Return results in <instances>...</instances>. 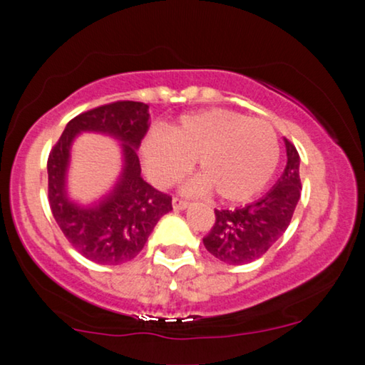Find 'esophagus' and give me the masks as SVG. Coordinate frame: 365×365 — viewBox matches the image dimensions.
Returning a JSON list of instances; mask_svg holds the SVG:
<instances>
[{"label": "esophagus", "instance_id": "obj_1", "mask_svg": "<svg viewBox=\"0 0 365 365\" xmlns=\"http://www.w3.org/2000/svg\"><path fill=\"white\" fill-rule=\"evenodd\" d=\"M172 203H173V207H175V210H185V207L188 206V201L180 198V196H173Z\"/></svg>", "mask_w": 365, "mask_h": 365}]
</instances>
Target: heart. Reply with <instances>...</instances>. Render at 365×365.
Masks as SVG:
<instances>
[{
  "label": "heart",
  "instance_id": "1",
  "mask_svg": "<svg viewBox=\"0 0 365 365\" xmlns=\"http://www.w3.org/2000/svg\"><path fill=\"white\" fill-rule=\"evenodd\" d=\"M141 158L148 177L159 187L180 180L196 159L200 178L193 188H212L222 201L240 203L271 180L279 160V143L269 121L229 108H210L185 115L170 135L148 133Z\"/></svg>",
  "mask_w": 365,
  "mask_h": 365
}]
</instances>
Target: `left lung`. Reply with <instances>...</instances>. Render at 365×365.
Returning a JSON list of instances; mask_svg holds the SVG:
<instances>
[{
	"label": "left lung",
	"mask_w": 365,
	"mask_h": 365,
	"mask_svg": "<svg viewBox=\"0 0 365 365\" xmlns=\"http://www.w3.org/2000/svg\"><path fill=\"white\" fill-rule=\"evenodd\" d=\"M286 169L273 188L262 198L235 210H214L210 234L203 237L206 250L229 264H245L263 257L286 232L300 198L299 153L287 140Z\"/></svg>",
	"instance_id": "1"
}]
</instances>
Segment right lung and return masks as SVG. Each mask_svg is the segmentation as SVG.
<instances>
[{"instance_id": "obj_1", "label": "right lung", "mask_w": 365, "mask_h": 365, "mask_svg": "<svg viewBox=\"0 0 365 365\" xmlns=\"http://www.w3.org/2000/svg\"><path fill=\"white\" fill-rule=\"evenodd\" d=\"M148 106L117 101L69 120L47 160L51 214L81 255L101 264H120L143 250L159 219L172 210V196L143 180L136 149L149 130ZM81 130L112 135L122 143L125 165L120 180L99 204L79 205L64 190L68 148Z\"/></svg>"}]
</instances>
